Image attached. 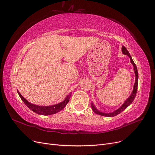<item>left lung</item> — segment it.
Returning a JSON list of instances; mask_svg holds the SVG:
<instances>
[{"label": "left lung", "instance_id": "left-lung-1", "mask_svg": "<svg viewBox=\"0 0 155 155\" xmlns=\"http://www.w3.org/2000/svg\"><path fill=\"white\" fill-rule=\"evenodd\" d=\"M122 53L124 54L127 55L129 57V58L130 59V63L132 64V65L134 66V73H135V75H136V80H135V84H134V85L133 91H132L131 94L130 95V96L125 100V101L124 102V103L122 106H121L118 109L116 110L115 111H114L111 113H103V112L99 111L96 108V106H94L93 103H91L92 109L93 111L95 113L97 114V115L104 116V117H115V116L118 115V114H120V113H122L124 110H125L127 108V107L133 102V101L134 100V99H135V97H136L137 90V85H138V72H137V66H136V64L134 63V61L132 60V57L130 55V53L129 52V51L127 50V49L125 48L124 45L122 46Z\"/></svg>", "mask_w": 155, "mask_h": 155}]
</instances>
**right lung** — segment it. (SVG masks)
I'll return each mask as SVG.
<instances>
[{"label":"right lung","instance_id":"add662e5","mask_svg":"<svg viewBox=\"0 0 155 155\" xmlns=\"http://www.w3.org/2000/svg\"><path fill=\"white\" fill-rule=\"evenodd\" d=\"M17 92H18V94H19V96L20 97V98L21 99V100L24 102V103L29 109L32 110L33 112L38 114V115H53V114H55L62 110L66 106V105L69 102L70 96L71 95V93H70L66 96V97L64 99V101H63L62 102L56 104H54L52 106H38L28 102L27 100L22 96V95L19 93L18 89H17Z\"/></svg>","mask_w":155,"mask_h":155}]
</instances>
